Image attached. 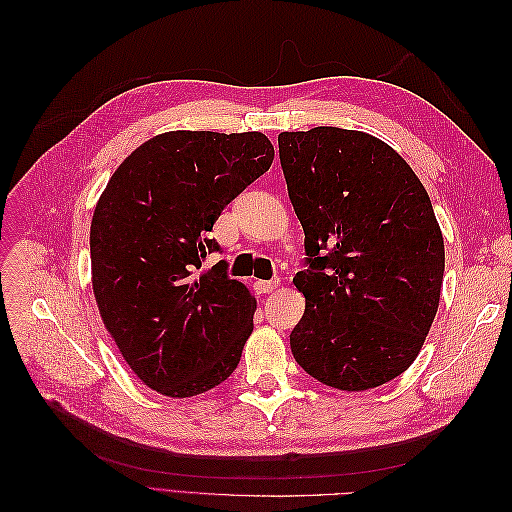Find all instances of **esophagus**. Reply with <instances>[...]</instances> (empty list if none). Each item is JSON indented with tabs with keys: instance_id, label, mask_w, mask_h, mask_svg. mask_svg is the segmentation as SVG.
I'll return each mask as SVG.
<instances>
[{
	"instance_id": "obj_1",
	"label": "esophagus",
	"mask_w": 512,
	"mask_h": 512,
	"mask_svg": "<svg viewBox=\"0 0 512 512\" xmlns=\"http://www.w3.org/2000/svg\"><path fill=\"white\" fill-rule=\"evenodd\" d=\"M277 286H279V281H264V279L255 281V290H257V295H270V292H275V290H277Z\"/></svg>"
}]
</instances>
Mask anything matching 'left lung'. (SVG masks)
<instances>
[{
	"instance_id": "8db88e82",
	"label": "left lung",
	"mask_w": 512,
	"mask_h": 512,
	"mask_svg": "<svg viewBox=\"0 0 512 512\" xmlns=\"http://www.w3.org/2000/svg\"><path fill=\"white\" fill-rule=\"evenodd\" d=\"M279 158L306 233V297L290 334L319 383L365 391L416 361L440 306L444 239L429 193L398 151L341 127L281 132Z\"/></svg>"
}]
</instances>
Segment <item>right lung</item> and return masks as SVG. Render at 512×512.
<instances>
[{
  "mask_svg": "<svg viewBox=\"0 0 512 512\" xmlns=\"http://www.w3.org/2000/svg\"><path fill=\"white\" fill-rule=\"evenodd\" d=\"M262 132H165L136 147L103 189L90 226L92 290L132 372L169 398L231 376L257 299L213 253L224 206L273 165Z\"/></svg>",
  "mask_w": 512,
  "mask_h": 512,
  "instance_id": "right-lung-1",
  "label": "right lung"
}]
</instances>
